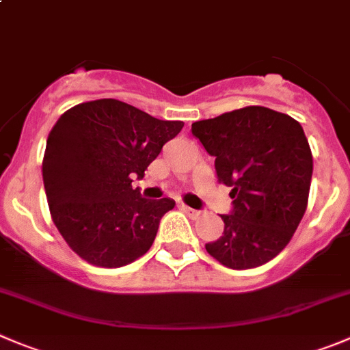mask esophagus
Returning <instances> with one entry per match:
<instances>
[{
    "label": "esophagus",
    "mask_w": 350,
    "mask_h": 350,
    "mask_svg": "<svg viewBox=\"0 0 350 350\" xmlns=\"http://www.w3.org/2000/svg\"><path fill=\"white\" fill-rule=\"evenodd\" d=\"M181 211H185L188 214V217H191V219H197L198 215H200V211H195V208L188 207V205H181Z\"/></svg>",
    "instance_id": "34e87169"
}]
</instances>
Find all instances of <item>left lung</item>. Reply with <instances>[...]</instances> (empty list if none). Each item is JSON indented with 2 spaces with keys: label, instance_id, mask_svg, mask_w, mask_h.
Instances as JSON below:
<instances>
[{
  "label": "left lung",
  "instance_id": "left-lung-1",
  "mask_svg": "<svg viewBox=\"0 0 350 350\" xmlns=\"http://www.w3.org/2000/svg\"><path fill=\"white\" fill-rule=\"evenodd\" d=\"M217 181L230 186L233 208L219 240L205 243L231 269H250L278 256L308 207L312 155L295 119L266 107H245L191 124Z\"/></svg>",
  "mask_w": 350,
  "mask_h": 350
}]
</instances>
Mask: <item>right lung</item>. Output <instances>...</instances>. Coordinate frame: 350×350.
Masks as SVG:
<instances>
[{"label": "right lung", "mask_w": 350, "mask_h": 350, "mask_svg": "<svg viewBox=\"0 0 350 350\" xmlns=\"http://www.w3.org/2000/svg\"><path fill=\"white\" fill-rule=\"evenodd\" d=\"M183 126L112 98L62 113L48 136L42 181L55 226L81 259L120 267L148 252L174 200L143 198L131 183Z\"/></svg>", "instance_id": "right-lung-1"}]
</instances>
